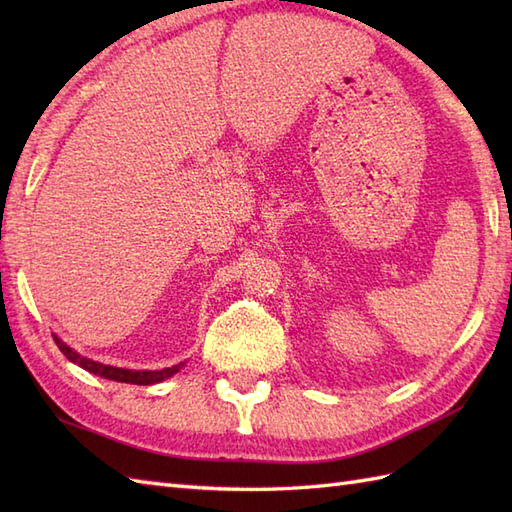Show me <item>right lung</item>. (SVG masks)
Segmentation results:
<instances>
[{
	"mask_svg": "<svg viewBox=\"0 0 512 512\" xmlns=\"http://www.w3.org/2000/svg\"><path fill=\"white\" fill-rule=\"evenodd\" d=\"M52 339H54V343L59 345V350L65 354V358H68V361L83 367L85 372L96 374V376L107 378V380H116V383L156 385V383H162V380L171 378L173 374H178L180 369L184 367V363L171 365V367H165V369H125V367H114V365H105V363H99V361H92V358L81 356L79 352H74L70 345H65L59 339L57 334H52Z\"/></svg>",
	"mask_w": 512,
	"mask_h": 512,
	"instance_id": "right-lung-1",
	"label": "right lung"
}]
</instances>
